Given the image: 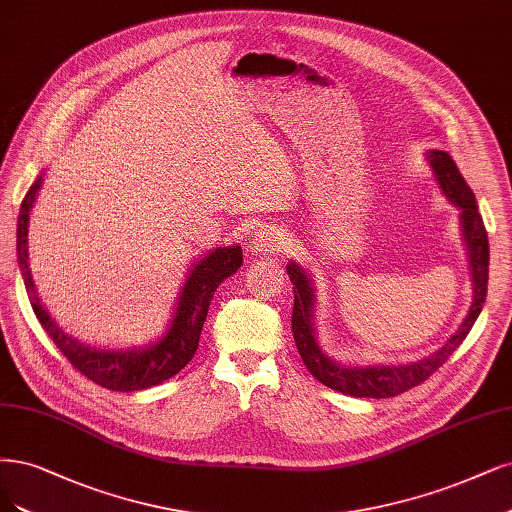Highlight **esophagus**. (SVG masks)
Segmentation results:
<instances>
[{"label": "esophagus", "mask_w": 512, "mask_h": 512, "mask_svg": "<svg viewBox=\"0 0 512 512\" xmlns=\"http://www.w3.org/2000/svg\"><path fill=\"white\" fill-rule=\"evenodd\" d=\"M284 245H286L284 231H279L275 226H262L254 233L248 248L254 254H269V252L284 250Z\"/></svg>", "instance_id": "34e87169"}]
</instances>
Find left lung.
Instances as JSON below:
<instances>
[{"mask_svg": "<svg viewBox=\"0 0 512 512\" xmlns=\"http://www.w3.org/2000/svg\"><path fill=\"white\" fill-rule=\"evenodd\" d=\"M428 161L436 173V180L453 205L462 209L464 222V239L468 243V256L472 264V281H474V301L462 326L455 330L453 337L440 347L436 354L404 366H368V368H345L328 360L322 349L315 343V330L311 322L313 309V290L305 271L298 264H288V275L294 286V309H292V334L298 354H301L309 373L332 387L341 394L356 398H390L424 383L432 373L443 366L453 351L462 345L468 337L472 324L483 309L487 296V279H489V241L483 218L479 214L477 201L460 169L455 167L453 158L447 152L432 150L428 152Z\"/></svg>", "mask_w": 512, "mask_h": 512, "instance_id": "left-lung-1", "label": "left lung"}]
</instances>
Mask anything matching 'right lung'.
I'll use <instances>...</instances> for the list:
<instances>
[{"mask_svg": "<svg viewBox=\"0 0 512 512\" xmlns=\"http://www.w3.org/2000/svg\"><path fill=\"white\" fill-rule=\"evenodd\" d=\"M42 186V178L35 180L21 203L19 211V228H16V254H19L21 273L25 279V288L29 294V303L33 307L42 328L48 337L59 347L61 354L69 360L78 373L86 379L105 387L112 392H137L146 387L158 385L169 377L178 375L180 370L192 360L199 347L203 322L207 317V309L216 288L226 277L237 273L243 262V254L239 245L231 248H218L205 256L197 267L190 271L180 303L178 313L161 341L152 343L146 349L133 351H105L91 349L78 341H74L55 324L50 313L40 303L38 292L33 288V279L29 271V252H27V231H29V211L33 207L35 195Z\"/></svg>", "mask_w": 512, "mask_h": 512, "instance_id": "obj_1", "label": "right lung"}]
</instances>
